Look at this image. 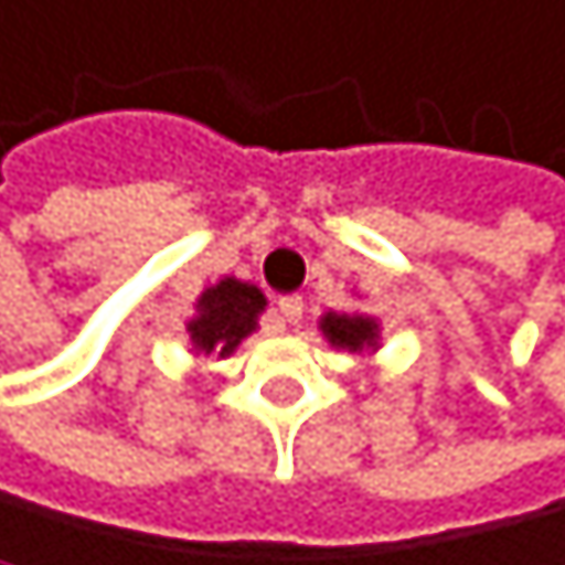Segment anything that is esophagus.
Returning <instances> with one entry per match:
<instances>
[{"label": "esophagus", "instance_id": "1", "mask_svg": "<svg viewBox=\"0 0 565 565\" xmlns=\"http://www.w3.org/2000/svg\"><path fill=\"white\" fill-rule=\"evenodd\" d=\"M277 313H280L285 324H299V320H302V295H280Z\"/></svg>", "mask_w": 565, "mask_h": 565}]
</instances>
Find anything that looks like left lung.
<instances>
[{
	"label": "left lung",
	"mask_w": 565,
	"mask_h": 565,
	"mask_svg": "<svg viewBox=\"0 0 565 565\" xmlns=\"http://www.w3.org/2000/svg\"><path fill=\"white\" fill-rule=\"evenodd\" d=\"M317 328L334 350H350V353H379L382 350V320L364 310H350V313L328 310V313H320Z\"/></svg>",
	"instance_id": "left-lung-1"
}]
</instances>
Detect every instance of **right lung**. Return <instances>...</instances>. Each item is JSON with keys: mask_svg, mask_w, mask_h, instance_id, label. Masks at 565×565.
I'll use <instances>...</instances> for the list:
<instances>
[{"mask_svg": "<svg viewBox=\"0 0 565 565\" xmlns=\"http://www.w3.org/2000/svg\"><path fill=\"white\" fill-rule=\"evenodd\" d=\"M263 310H266V295L252 280L220 277L215 285L201 288L194 310L186 317L190 353L226 360L248 334L259 331Z\"/></svg>", "mask_w": 565, "mask_h": 565, "instance_id": "obj_1", "label": "right lung"}]
</instances>
